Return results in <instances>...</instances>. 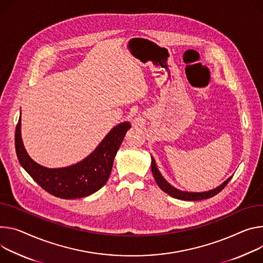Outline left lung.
I'll return each mask as SVG.
<instances>
[{"label":"left lung","mask_w":263,"mask_h":263,"mask_svg":"<svg viewBox=\"0 0 263 263\" xmlns=\"http://www.w3.org/2000/svg\"><path fill=\"white\" fill-rule=\"evenodd\" d=\"M152 162H151V170L153 173V176L155 178V181L157 182L158 186L165 192L166 194H169L170 196L177 198V199H181V200H187V201H195V200H202V199H208L211 198L213 196H215L216 194H218L219 192L224 189V186L228 184V182L231 180L232 177H230L228 180H226L221 185H219L218 187L208 191V192H202V193H191V192H182V191H179L177 189H175L174 186H172L169 182H166V180L161 176V174L159 173L155 160L153 157H151Z\"/></svg>","instance_id":"8db88e82"}]
</instances>
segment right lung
<instances>
[{"instance_id": "add662e5", "label": "right lung", "mask_w": 263, "mask_h": 263, "mask_svg": "<svg viewBox=\"0 0 263 263\" xmlns=\"http://www.w3.org/2000/svg\"><path fill=\"white\" fill-rule=\"evenodd\" d=\"M130 127L128 123H123L113 128L83 161L67 168L48 169L34 162L25 151L21 138L20 117L14 135L16 156L23 168L46 192L63 199L86 197L106 184L116 152Z\"/></svg>"}]
</instances>
